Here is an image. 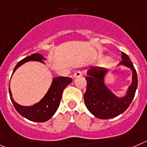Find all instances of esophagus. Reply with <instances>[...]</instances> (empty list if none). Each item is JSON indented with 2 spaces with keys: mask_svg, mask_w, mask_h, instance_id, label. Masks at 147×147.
<instances>
[{
  "mask_svg": "<svg viewBox=\"0 0 147 147\" xmlns=\"http://www.w3.org/2000/svg\"><path fill=\"white\" fill-rule=\"evenodd\" d=\"M82 76V72L80 71H77L74 74V78H78V77Z\"/></svg>",
  "mask_w": 147,
  "mask_h": 147,
  "instance_id": "obj_1",
  "label": "esophagus"
}]
</instances>
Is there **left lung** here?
Instances as JSON below:
<instances>
[{"label":"left lung","instance_id":"8db88e82","mask_svg":"<svg viewBox=\"0 0 147 147\" xmlns=\"http://www.w3.org/2000/svg\"><path fill=\"white\" fill-rule=\"evenodd\" d=\"M121 54L123 60L119 65L125 66L132 71V83L124 96H117L105 85V77L108 69L91 67L87 71L85 105L89 112L98 119L107 120L120 115L128 108L135 96L138 86L136 71L128 56L124 52H121Z\"/></svg>","mask_w":147,"mask_h":147}]
</instances>
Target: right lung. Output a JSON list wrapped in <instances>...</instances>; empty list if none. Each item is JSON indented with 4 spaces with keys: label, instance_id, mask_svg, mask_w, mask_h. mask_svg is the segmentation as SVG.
Instances as JSON below:
<instances>
[{
    "label": "right lung",
    "instance_id": "add662e5",
    "mask_svg": "<svg viewBox=\"0 0 147 147\" xmlns=\"http://www.w3.org/2000/svg\"><path fill=\"white\" fill-rule=\"evenodd\" d=\"M42 60H46L42 55L40 53H32L31 56L25 57L17 63L16 67L13 69V73L16 71L18 67L22 65L25 62L30 61H37L44 63ZM12 73V74H13ZM72 79L67 77H57L53 79L51 87L44 96V97L32 106L24 107L16 103L12 98L11 91L10 88H9V95L13 107L22 116L27 118V120L37 123H43L53 117L55 112L59 106L60 101L61 99V95L64 89L70 83H72Z\"/></svg>",
    "mask_w": 147,
    "mask_h": 147
}]
</instances>
